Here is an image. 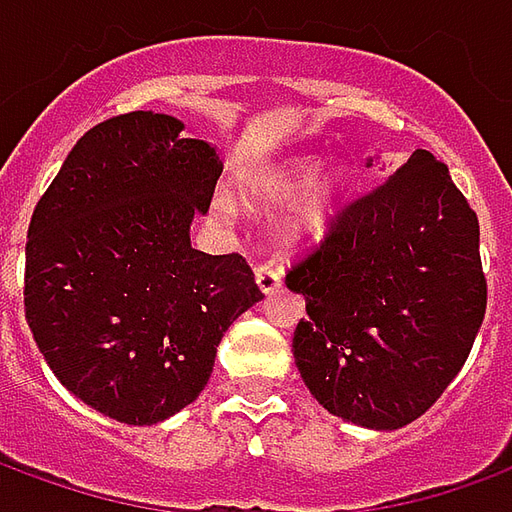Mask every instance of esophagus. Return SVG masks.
Segmentation results:
<instances>
[{"label": "esophagus", "mask_w": 512, "mask_h": 512, "mask_svg": "<svg viewBox=\"0 0 512 512\" xmlns=\"http://www.w3.org/2000/svg\"><path fill=\"white\" fill-rule=\"evenodd\" d=\"M255 277L263 293H274L282 285V268L274 266V263H260L255 268Z\"/></svg>", "instance_id": "esophagus-1"}]
</instances>
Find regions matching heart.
Returning a JSON list of instances; mask_svg holds the SVG:
<instances>
[{
    "mask_svg": "<svg viewBox=\"0 0 512 512\" xmlns=\"http://www.w3.org/2000/svg\"><path fill=\"white\" fill-rule=\"evenodd\" d=\"M312 169H315V161L307 156L285 158L279 164L257 169L252 175H246L244 183H241V197H244L249 208H268L274 202L293 197L310 179ZM340 191H343V172L340 169L318 172L307 184V189L301 191L296 202H293V208L282 222V233L288 235L290 241H301V238H312V235L323 233ZM219 208L230 211V202L222 200Z\"/></svg>",
    "mask_w": 512,
    "mask_h": 512,
    "instance_id": "obj_1",
    "label": "heart"
}]
</instances>
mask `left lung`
Here are the masks:
<instances>
[{
	"instance_id": "left-lung-1",
	"label": "left lung",
	"mask_w": 512,
	"mask_h": 512,
	"mask_svg": "<svg viewBox=\"0 0 512 512\" xmlns=\"http://www.w3.org/2000/svg\"><path fill=\"white\" fill-rule=\"evenodd\" d=\"M285 285L307 307L293 356L315 400L365 428H403L458 376L485 318L477 213L447 164L414 150L296 252Z\"/></svg>"
}]
</instances>
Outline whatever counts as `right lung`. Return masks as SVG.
I'll use <instances>...</instances> for the list:
<instances>
[{"label": "right lung", "instance_id": "right-lung-1", "mask_svg": "<svg viewBox=\"0 0 512 512\" xmlns=\"http://www.w3.org/2000/svg\"><path fill=\"white\" fill-rule=\"evenodd\" d=\"M169 115L93 126L27 230L24 315L65 389L126 425L197 400L227 326L263 299L244 255L191 249L222 175L216 150Z\"/></svg>", "mask_w": 512, "mask_h": 512}]
</instances>
